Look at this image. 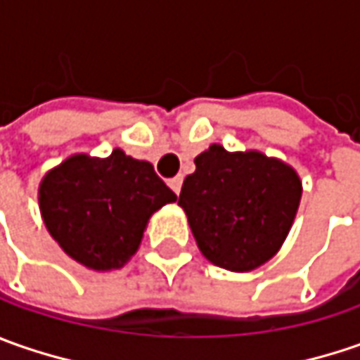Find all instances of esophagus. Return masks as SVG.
Masks as SVG:
<instances>
[{
  "label": "esophagus",
  "instance_id": "obj_1",
  "mask_svg": "<svg viewBox=\"0 0 360 360\" xmlns=\"http://www.w3.org/2000/svg\"><path fill=\"white\" fill-rule=\"evenodd\" d=\"M168 186L172 188L174 194H180V190H182V176H176V178H172V180L168 182Z\"/></svg>",
  "mask_w": 360,
  "mask_h": 360
}]
</instances>
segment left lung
I'll return each mask as SVG.
<instances>
[{
	"instance_id": "left-lung-1",
	"label": "left lung",
	"mask_w": 360,
	"mask_h": 360,
	"mask_svg": "<svg viewBox=\"0 0 360 360\" xmlns=\"http://www.w3.org/2000/svg\"><path fill=\"white\" fill-rule=\"evenodd\" d=\"M178 204L200 252L230 272H248L281 250L297 218L302 180L258 150L212 144L194 158Z\"/></svg>"
}]
</instances>
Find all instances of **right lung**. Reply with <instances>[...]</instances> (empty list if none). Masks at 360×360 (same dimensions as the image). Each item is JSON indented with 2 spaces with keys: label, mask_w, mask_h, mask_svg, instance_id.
<instances>
[{
  "label": "right lung",
  "mask_w": 360,
  "mask_h": 360,
  "mask_svg": "<svg viewBox=\"0 0 360 360\" xmlns=\"http://www.w3.org/2000/svg\"><path fill=\"white\" fill-rule=\"evenodd\" d=\"M44 224L65 255L96 272L122 269L144 238L150 216L176 194L154 166L116 148L110 156L72 154L41 178Z\"/></svg>",
  "instance_id": "1"
}]
</instances>
